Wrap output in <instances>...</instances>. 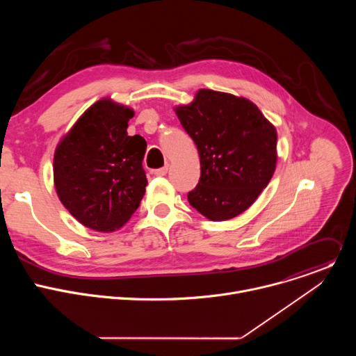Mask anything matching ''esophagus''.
<instances>
[{"mask_svg": "<svg viewBox=\"0 0 356 356\" xmlns=\"http://www.w3.org/2000/svg\"><path fill=\"white\" fill-rule=\"evenodd\" d=\"M168 170H169V166H163V168H161V169H155V170H154V175H155V176H165V175L168 173Z\"/></svg>", "mask_w": 356, "mask_h": 356, "instance_id": "esophagus-1", "label": "esophagus"}]
</instances>
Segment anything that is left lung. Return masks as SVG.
<instances>
[{
  "label": "left lung",
  "mask_w": 356,
  "mask_h": 356,
  "mask_svg": "<svg viewBox=\"0 0 356 356\" xmlns=\"http://www.w3.org/2000/svg\"><path fill=\"white\" fill-rule=\"evenodd\" d=\"M176 114L200 155L201 176L187 194L190 206L211 221L242 214L275 173V127L252 101L204 88Z\"/></svg>",
  "instance_id": "obj_1"
}]
</instances>
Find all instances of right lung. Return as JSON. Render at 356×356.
Returning a JSON list of instances; mask_svg holds the SVG:
<instances>
[{"label": "right lung", "instance_id": "right-lung-1", "mask_svg": "<svg viewBox=\"0 0 356 356\" xmlns=\"http://www.w3.org/2000/svg\"><path fill=\"white\" fill-rule=\"evenodd\" d=\"M134 111L110 98L92 104L59 142L54 177L62 204L84 227L121 228L139 207L147 184L146 142L128 136Z\"/></svg>", "mask_w": 356, "mask_h": 356}]
</instances>
